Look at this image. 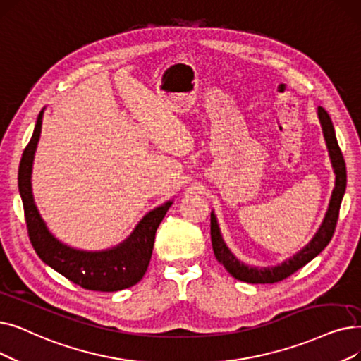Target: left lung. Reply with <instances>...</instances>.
I'll use <instances>...</instances> for the list:
<instances>
[{
	"mask_svg": "<svg viewBox=\"0 0 361 361\" xmlns=\"http://www.w3.org/2000/svg\"><path fill=\"white\" fill-rule=\"evenodd\" d=\"M317 116L323 130V137L326 140V146L329 156H331L332 168L335 172V189L332 192L331 202H329V208L324 215L323 223L317 233L314 234L308 245H305L300 252H296L289 259L283 261L274 267H254V265H247L242 261H239L234 255L226 242L223 240L221 231H219V226L216 221V216L214 211L211 212V240H212V249L215 258L219 264L224 265V269L238 280L246 281V283H276V281L283 280L302 269L307 262H310L312 258H316L322 250L331 242L335 227L338 223L339 216V208L341 202L345 193L347 187V168L345 161H343L342 152L338 146V140L335 135V128L331 116L324 111L322 106L317 109Z\"/></svg>",
	"mask_w": 361,
	"mask_h": 361,
	"instance_id": "left-lung-1",
	"label": "left lung"
}]
</instances>
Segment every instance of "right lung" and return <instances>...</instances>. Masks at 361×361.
<instances>
[{"instance_id":"obj_1","label":"right lung","mask_w":361,"mask_h":361,"mask_svg":"<svg viewBox=\"0 0 361 361\" xmlns=\"http://www.w3.org/2000/svg\"><path fill=\"white\" fill-rule=\"evenodd\" d=\"M42 114L44 109L38 115L34 134L25 147L19 165V192L30 243L47 265L84 289L116 292L134 286L143 279L149 267L156 230L172 205V200L146 214L130 236L112 249L92 252L73 249L57 240L47 228L37 209L30 184L34 154L41 135Z\"/></svg>"}]
</instances>
